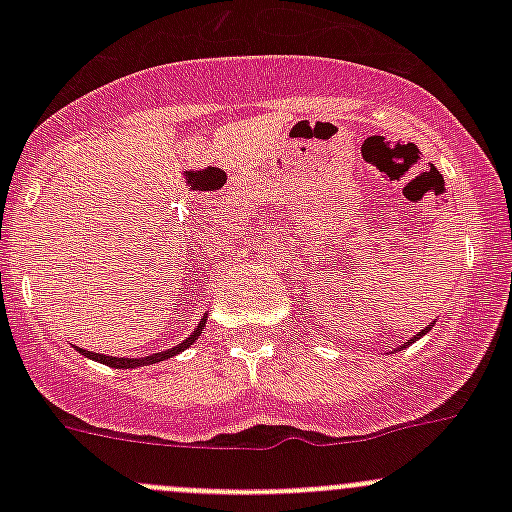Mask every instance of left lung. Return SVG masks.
Returning <instances> with one entry per match:
<instances>
[{
    "instance_id": "left-lung-1",
    "label": "left lung",
    "mask_w": 512,
    "mask_h": 512,
    "mask_svg": "<svg viewBox=\"0 0 512 512\" xmlns=\"http://www.w3.org/2000/svg\"><path fill=\"white\" fill-rule=\"evenodd\" d=\"M431 329H433V322H431V324H428V327H423V329H421V332H418V334H414V337H411V339H406V342H404V344H399V347H396V349H394V352H401V349L411 347V344H414V342H418V339H421V337H423V334H428V332H431Z\"/></svg>"
}]
</instances>
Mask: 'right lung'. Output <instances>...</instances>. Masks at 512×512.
I'll list each match as a JSON object with an SVG mask.
<instances>
[{
  "mask_svg": "<svg viewBox=\"0 0 512 512\" xmlns=\"http://www.w3.org/2000/svg\"><path fill=\"white\" fill-rule=\"evenodd\" d=\"M205 324H208V317H205V314H203V319H200V322H198V327H195L193 332H190L188 337L183 339V342H180V344H175L173 349H165V352H156V354L141 356V359H128V356H108V354H96V352H86V349H79V347H76V352H79V354H84L86 359H91V361H101V364L111 366V369H136V366L158 364V361H165V359H170V356H175V354L185 352V349H188V347H193V344H195V339H198L200 334H203Z\"/></svg>",
  "mask_w": 512,
  "mask_h": 512,
  "instance_id": "add662e5",
  "label": "right lung"
}]
</instances>
